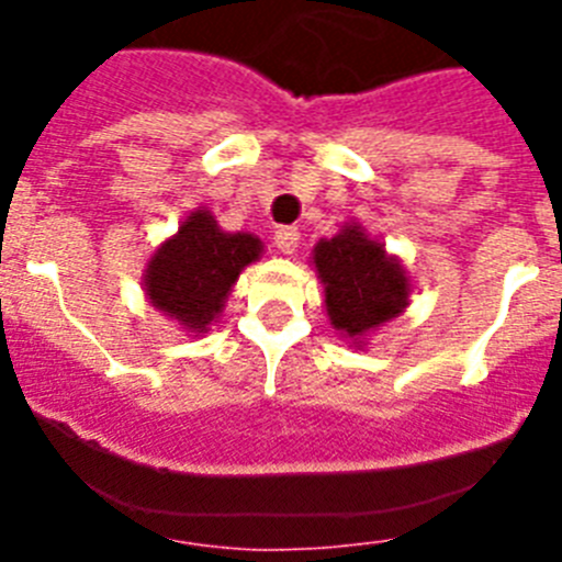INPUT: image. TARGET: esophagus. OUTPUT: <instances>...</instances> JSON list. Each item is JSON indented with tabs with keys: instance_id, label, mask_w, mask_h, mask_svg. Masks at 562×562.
Segmentation results:
<instances>
[{
	"instance_id": "34e87169",
	"label": "esophagus",
	"mask_w": 562,
	"mask_h": 562,
	"mask_svg": "<svg viewBox=\"0 0 562 562\" xmlns=\"http://www.w3.org/2000/svg\"><path fill=\"white\" fill-rule=\"evenodd\" d=\"M297 245H301V233H297V227H281V231H276V247L281 252H295Z\"/></svg>"
}]
</instances>
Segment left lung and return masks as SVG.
Returning <instances> with one entry per match:
<instances>
[{
    "instance_id": "left-lung-1",
    "label": "left lung",
    "mask_w": 562,
    "mask_h": 562,
    "mask_svg": "<svg viewBox=\"0 0 562 562\" xmlns=\"http://www.w3.org/2000/svg\"><path fill=\"white\" fill-rule=\"evenodd\" d=\"M315 267L326 286L331 324L349 337L382 326L408 304L405 270L357 225L317 241Z\"/></svg>"
}]
</instances>
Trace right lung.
<instances>
[{
	"label": "right lung",
	"instance_id": "add662e5",
	"mask_svg": "<svg viewBox=\"0 0 562 562\" xmlns=\"http://www.w3.org/2000/svg\"><path fill=\"white\" fill-rule=\"evenodd\" d=\"M258 252L261 241L250 233H225L207 211L191 213L148 261V301L186 329L205 331Z\"/></svg>",
	"mask_w": 562,
	"mask_h": 562
}]
</instances>
